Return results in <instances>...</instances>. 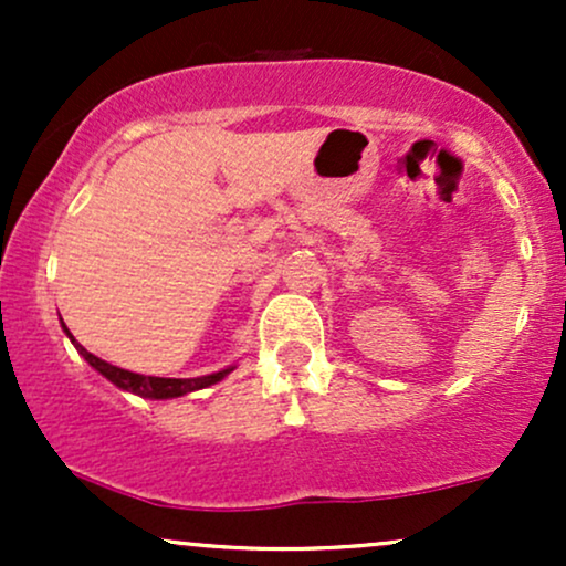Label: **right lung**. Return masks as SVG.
I'll return each mask as SVG.
<instances>
[{
    "instance_id": "obj_1",
    "label": "right lung",
    "mask_w": 566,
    "mask_h": 566,
    "mask_svg": "<svg viewBox=\"0 0 566 566\" xmlns=\"http://www.w3.org/2000/svg\"><path fill=\"white\" fill-rule=\"evenodd\" d=\"M63 333L69 335V340L74 343V348L80 350L84 356V361H87L90 367L95 369V373H101L103 378L112 380L116 388H122V391L127 394H135V396H143V399H178V396H186V394H193V391H201V388H210L216 386L226 378V375L231 373L233 367H226L220 369V373H212V375H201V378H154V375H138V373H129V369H122V367H114L108 365V361L97 359L95 354H90L87 348L80 346V343L74 340V335L69 333V327L63 324Z\"/></svg>"
}]
</instances>
